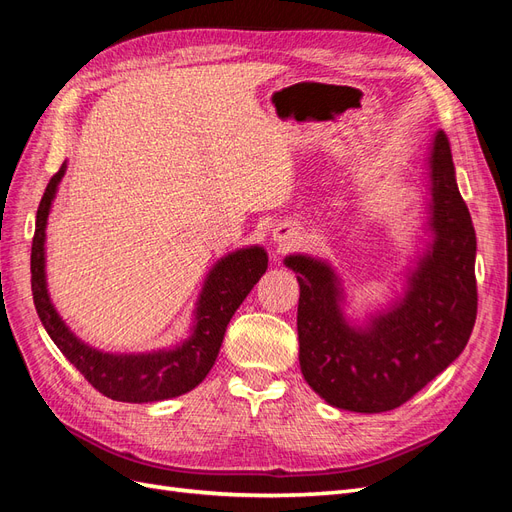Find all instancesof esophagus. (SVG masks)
<instances>
[{
  "label": "esophagus",
  "instance_id": "34e87169",
  "mask_svg": "<svg viewBox=\"0 0 512 512\" xmlns=\"http://www.w3.org/2000/svg\"><path fill=\"white\" fill-rule=\"evenodd\" d=\"M273 241L288 250V247L297 245L301 241V226L294 222H282L273 228Z\"/></svg>",
  "mask_w": 512,
  "mask_h": 512
}]
</instances>
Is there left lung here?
<instances>
[{"mask_svg":"<svg viewBox=\"0 0 512 512\" xmlns=\"http://www.w3.org/2000/svg\"><path fill=\"white\" fill-rule=\"evenodd\" d=\"M433 243L410 277L406 297L354 329L339 309L329 265L288 256L297 273L299 361L307 384L335 408L386 412L406 404L466 348L476 322V235L455 181L448 136L431 149Z\"/></svg>","mask_w":512,"mask_h":512,"instance_id":"1","label":"left lung"}]
</instances>
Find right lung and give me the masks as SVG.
Returning a JSON list of instances; mask_svg holds the SVG:
<instances>
[{
    "label": "right lung",
    "mask_w": 512,
    "mask_h": 512,
    "mask_svg": "<svg viewBox=\"0 0 512 512\" xmlns=\"http://www.w3.org/2000/svg\"><path fill=\"white\" fill-rule=\"evenodd\" d=\"M66 173V162L51 177L36 213L32 243V292L36 312L55 346L81 371L85 380L102 395L130 404H147L192 391L213 367L232 314L267 271V252L262 247H245L215 265L200 292L196 327L188 342L175 350L149 354H108L89 348L64 324L46 292L44 275V228L49 218L57 185Z\"/></svg>",
    "instance_id": "obj_1"
}]
</instances>
